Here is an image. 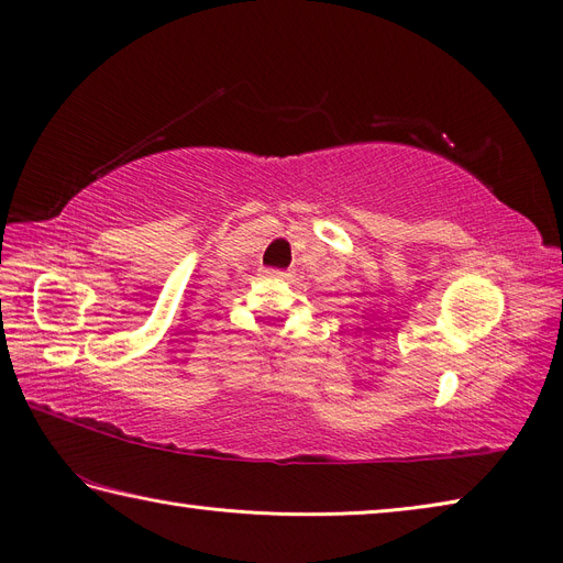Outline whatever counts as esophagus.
Instances as JSON below:
<instances>
[{"label": "esophagus", "instance_id": "34e87169", "mask_svg": "<svg viewBox=\"0 0 563 563\" xmlns=\"http://www.w3.org/2000/svg\"><path fill=\"white\" fill-rule=\"evenodd\" d=\"M266 276H271V278H287L289 274H287V271H283V268H266Z\"/></svg>", "mask_w": 563, "mask_h": 563}]
</instances>
